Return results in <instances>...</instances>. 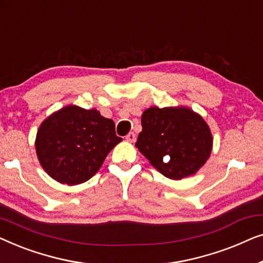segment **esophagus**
I'll list each match as a JSON object with an SVG mask.
<instances>
[{"label": "esophagus", "instance_id": "esophagus-1", "mask_svg": "<svg viewBox=\"0 0 263 263\" xmlns=\"http://www.w3.org/2000/svg\"><path fill=\"white\" fill-rule=\"evenodd\" d=\"M125 139H127V141H129V142H135L136 135L134 134V133H129V134L125 136Z\"/></svg>", "mask_w": 263, "mask_h": 263}]
</instances>
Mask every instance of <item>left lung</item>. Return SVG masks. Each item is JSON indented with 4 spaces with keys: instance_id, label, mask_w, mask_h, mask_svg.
Segmentation results:
<instances>
[{
    "instance_id": "8db88e82",
    "label": "left lung",
    "mask_w": 263,
    "mask_h": 263,
    "mask_svg": "<svg viewBox=\"0 0 263 263\" xmlns=\"http://www.w3.org/2000/svg\"><path fill=\"white\" fill-rule=\"evenodd\" d=\"M141 125L135 146L165 177L182 179L195 175L211 156V129L189 107H148Z\"/></svg>"
}]
</instances>
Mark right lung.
Masks as SVG:
<instances>
[{
    "mask_svg": "<svg viewBox=\"0 0 263 263\" xmlns=\"http://www.w3.org/2000/svg\"><path fill=\"white\" fill-rule=\"evenodd\" d=\"M121 141L114 121L98 110L67 105L42 122L34 146L39 163L50 177L77 185L92 178Z\"/></svg>",
    "mask_w": 263,
    "mask_h": 263,
    "instance_id": "obj_1",
    "label": "right lung"
}]
</instances>
